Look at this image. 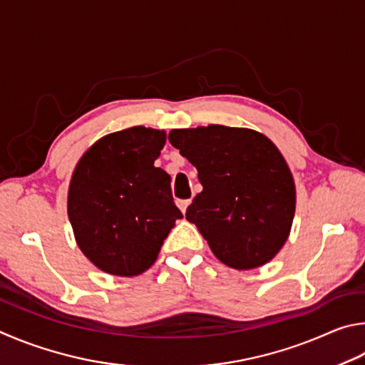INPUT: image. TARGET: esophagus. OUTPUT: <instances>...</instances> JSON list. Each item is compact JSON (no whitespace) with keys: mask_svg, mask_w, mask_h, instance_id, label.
I'll return each instance as SVG.
<instances>
[{"mask_svg":"<svg viewBox=\"0 0 365 365\" xmlns=\"http://www.w3.org/2000/svg\"><path fill=\"white\" fill-rule=\"evenodd\" d=\"M176 203H178V207H179V210H181V212H182V213H186V210H187V207H189V203H190V200H178Z\"/></svg>","mask_w":365,"mask_h":365,"instance_id":"obj_1","label":"esophagus"}]
</instances>
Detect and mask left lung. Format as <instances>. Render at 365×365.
<instances>
[{
    "label": "left lung",
    "mask_w": 365,
    "mask_h": 365,
    "mask_svg": "<svg viewBox=\"0 0 365 365\" xmlns=\"http://www.w3.org/2000/svg\"><path fill=\"white\" fill-rule=\"evenodd\" d=\"M168 139L199 171L202 192L187 207L216 258L237 271L259 267L289 239L297 189L272 140L250 128L171 130Z\"/></svg>",
    "instance_id": "8db88e82"
}]
</instances>
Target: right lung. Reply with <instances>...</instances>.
Returning a JSON list of instances; mask_svg holds the SVG:
<instances>
[{"label": "right lung", "instance_id": "add662e5", "mask_svg": "<svg viewBox=\"0 0 365 365\" xmlns=\"http://www.w3.org/2000/svg\"><path fill=\"white\" fill-rule=\"evenodd\" d=\"M163 130L133 126L106 134L83 153L72 173L67 213L83 255L112 276H139L155 263L182 213L171 178L155 160Z\"/></svg>", "mask_w": 365, "mask_h": 365}]
</instances>
